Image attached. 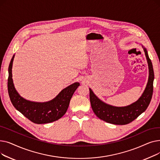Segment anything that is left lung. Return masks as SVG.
Masks as SVG:
<instances>
[{"mask_svg": "<svg viewBox=\"0 0 160 160\" xmlns=\"http://www.w3.org/2000/svg\"><path fill=\"white\" fill-rule=\"evenodd\" d=\"M148 66V79L146 88L141 96L133 103L122 107H117L105 103L98 98L89 88V98L91 108L95 114L101 120L113 124H127L135 120L148 108L153 93V82L154 74L152 63L148 57V52L143 45Z\"/></svg>", "mask_w": 160, "mask_h": 160, "instance_id": "obj_1", "label": "left lung"}]
</instances>
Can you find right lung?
Listing matches in <instances>:
<instances>
[{
    "instance_id": "right-lung-1",
    "label": "right lung",
    "mask_w": 160,
    "mask_h": 160,
    "mask_svg": "<svg viewBox=\"0 0 160 160\" xmlns=\"http://www.w3.org/2000/svg\"><path fill=\"white\" fill-rule=\"evenodd\" d=\"M14 57L15 54L12 58L8 68V89L11 102L16 110L36 124L49 123L60 119L66 113L71 98L80 86V83L74 82L64 88L50 101L38 102L28 100L18 93L13 84L12 65Z\"/></svg>"
}]
</instances>
